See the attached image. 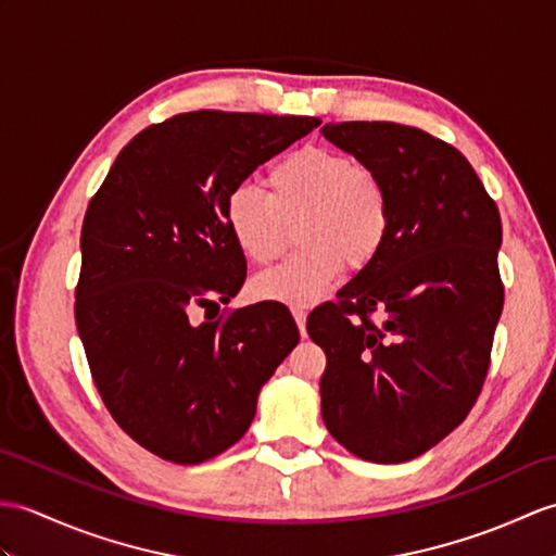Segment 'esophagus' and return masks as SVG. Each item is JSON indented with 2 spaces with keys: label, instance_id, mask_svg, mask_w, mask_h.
<instances>
[{
  "label": "esophagus",
  "instance_id": "1",
  "mask_svg": "<svg viewBox=\"0 0 556 556\" xmlns=\"http://www.w3.org/2000/svg\"><path fill=\"white\" fill-rule=\"evenodd\" d=\"M291 313H293L295 325H299V329H301V337H305V319H307L305 307H291Z\"/></svg>",
  "mask_w": 556,
  "mask_h": 556
}]
</instances>
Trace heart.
<instances>
[{
    "mask_svg": "<svg viewBox=\"0 0 556 556\" xmlns=\"http://www.w3.org/2000/svg\"><path fill=\"white\" fill-rule=\"evenodd\" d=\"M267 193L239 185L225 201V223L247 261L267 265L295 225L303 247L257 275L255 299L307 305L319 301L341 277L345 263L363 269L377 261L391 235L393 203L386 179L345 153L307 147L269 167Z\"/></svg>",
    "mask_w": 556,
    "mask_h": 556,
    "instance_id": "obj_1",
    "label": "heart"
}]
</instances>
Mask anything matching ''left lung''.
Masks as SVG:
<instances>
[{"label":"left lung","instance_id":"left-lung-1","mask_svg":"<svg viewBox=\"0 0 556 556\" xmlns=\"http://www.w3.org/2000/svg\"><path fill=\"white\" fill-rule=\"evenodd\" d=\"M321 132L371 165L393 203L377 261L307 319L327 355L321 417L353 455L407 462L481 395L505 305L500 211L471 163L419 127L351 121Z\"/></svg>","mask_w":556,"mask_h":556}]
</instances>
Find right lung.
Instances as JSON below:
<instances>
[{
    "mask_svg": "<svg viewBox=\"0 0 556 556\" xmlns=\"http://www.w3.org/2000/svg\"><path fill=\"white\" fill-rule=\"evenodd\" d=\"M319 123L177 113L130 139L87 205L77 333L111 417L161 459L199 464L235 445L263 383L299 343L279 305L215 321L208 307L229 303L247 279L225 223L229 191Z\"/></svg>",
    "mask_w": 556,
    "mask_h": 556,
    "instance_id": "right-lung-1",
    "label": "right lung"
}]
</instances>
